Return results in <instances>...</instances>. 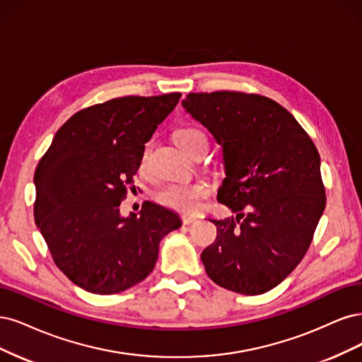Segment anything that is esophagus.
I'll use <instances>...</instances> for the list:
<instances>
[{"label":"esophagus","mask_w":362,"mask_h":362,"mask_svg":"<svg viewBox=\"0 0 362 362\" xmlns=\"http://www.w3.org/2000/svg\"><path fill=\"white\" fill-rule=\"evenodd\" d=\"M195 221H197L195 216H189V215H183V216H182V223H183L185 226H189V224L195 223Z\"/></svg>","instance_id":"esophagus-1"}]
</instances>
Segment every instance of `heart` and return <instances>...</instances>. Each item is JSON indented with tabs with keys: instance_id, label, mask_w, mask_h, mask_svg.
I'll list each match as a JSON object with an SVG mask.
<instances>
[{
	"instance_id": "obj_1",
	"label": "heart",
	"mask_w": 362,
	"mask_h": 362,
	"mask_svg": "<svg viewBox=\"0 0 362 362\" xmlns=\"http://www.w3.org/2000/svg\"><path fill=\"white\" fill-rule=\"evenodd\" d=\"M176 143L180 146L182 150L191 155L192 151L200 147L207 146L206 134L198 129L195 126H185L174 132ZM150 150V143H147L139 155V170L144 171L147 165V156ZM209 194V188L204 182H173L162 186L156 192V200L164 204L173 211H177L182 214H192L195 212L200 200Z\"/></svg>"
}]
</instances>
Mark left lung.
Wrapping results in <instances>:
<instances>
[{
  "instance_id": "obj_1",
  "label": "left lung",
  "mask_w": 362,
  "mask_h": 362,
  "mask_svg": "<svg viewBox=\"0 0 362 362\" xmlns=\"http://www.w3.org/2000/svg\"><path fill=\"white\" fill-rule=\"evenodd\" d=\"M186 112L223 147L218 202L236 218L209 219L216 239L202 252L214 283L262 295L295 269L325 211L320 156L308 134L275 100L239 91L189 93Z\"/></svg>"
}]
</instances>
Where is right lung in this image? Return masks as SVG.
Segmentation results:
<instances>
[{
	"label": "right lung",
	"instance_id": "obj_1",
	"mask_svg": "<svg viewBox=\"0 0 362 362\" xmlns=\"http://www.w3.org/2000/svg\"><path fill=\"white\" fill-rule=\"evenodd\" d=\"M180 96H126L78 111L34 173L36 226L58 269L90 293H120L143 281L162 238L182 226L176 212L150 202L138 215H120L144 144Z\"/></svg>",
	"mask_w": 362,
	"mask_h": 362
}]
</instances>
